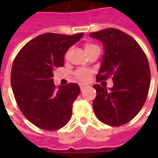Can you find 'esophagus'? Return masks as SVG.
<instances>
[{
	"label": "esophagus",
	"instance_id": "34e87169",
	"mask_svg": "<svg viewBox=\"0 0 158 158\" xmlns=\"http://www.w3.org/2000/svg\"><path fill=\"white\" fill-rule=\"evenodd\" d=\"M79 87H80V89L83 90V89H85L87 87V85H85V84H79Z\"/></svg>",
	"mask_w": 158,
	"mask_h": 158
}]
</instances>
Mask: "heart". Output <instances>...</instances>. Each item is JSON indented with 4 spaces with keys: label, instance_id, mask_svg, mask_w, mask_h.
I'll use <instances>...</instances> for the list:
<instances>
[{
    "label": "heart",
    "instance_id": "1",
    "mask_svg": "<svg viewBox=\"0 0 158 158\" xmlns=\"http://www.w3.org/2000/svg\"><path fill=\"white\" fill-rule=\"evenodd\" d=\"M93 46H95V45L87 43V44L85 45V50L86 51V50L91 48ZM91 74H92V71L85 69H79V70H77L75 72L76 78L79 79V80H80V81H83V82H87V81L90 79Z\"/></svg>",
    "mask_w": 158,
    "mask_h": 158
}]
</instances>
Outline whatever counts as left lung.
I'll return each mask as SVG.
<instances>
[{
	"instance_id": "1",
	"label": "left lung",
	"mask_w": 158,
	"mask_h": 158,
	"mask_svg": "<svg viewBox=\"0 0 158 158\" xmlns=\"http://www.w3.org/2000/svg\"><path fill=\"white\" fill-rule=\"evenodd\" d=\"M102 43V65L96 80L112 76L113 86L94 85L96 90L93 109L101 122L111 126L129 123L146 102L151 83L148 60L139 44L131 36L117 29L90 33Z\"/></svg>"
}]
</instances>
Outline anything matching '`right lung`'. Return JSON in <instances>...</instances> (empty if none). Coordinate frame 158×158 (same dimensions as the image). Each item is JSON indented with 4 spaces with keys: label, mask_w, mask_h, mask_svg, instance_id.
Wrapping results in <instances>:
<instances>
[{
    "label": "right lung",
    "mask_w": 158,
    "mask_h": 158,
    "mask_svg": "<svg viewBox=\"0 0 158 158\" xmlns=\"http://www.w3.org/2000/svg\"><path fill=\"white\" fill-rule=\"evenodd\" d=\"M84 33L73 35L45 33L29 41L16 56L11 73L12 91L19 109L38 128L53 131L65 126L80 92L77 84L56 88L52 77L64 64V56Z\"/></svg>",
    "instance_id": "1"
}]
</instances>
